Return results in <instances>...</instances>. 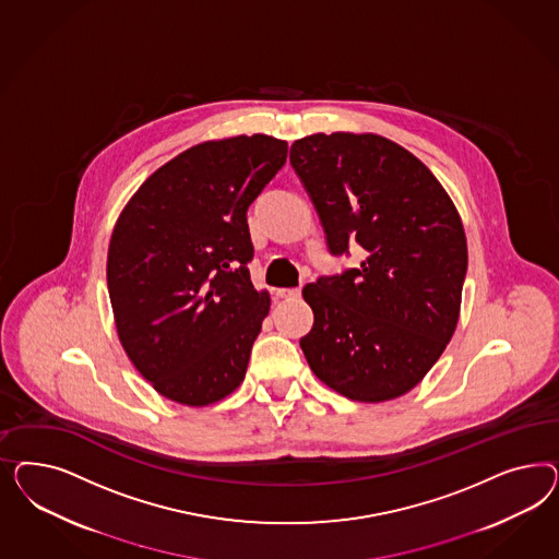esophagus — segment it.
<instances>
[{
  "label": "esophagus",
  "instance_id": "obj_1",
  "mask_svg": "<svg viewBox=\"0 0 559 559\" xmlns=\"http://www.w3.org/2000/svg\"><path fill=\"white\" fill-rule=\"evenodd\" d=\"M301 295V288H276V297L281 299H297Z\"/></svg>",
  "mask_w": 559,
  "mask_h": 559
}]
</instances>
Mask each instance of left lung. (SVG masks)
Wrapping results in <instances>:
<instances>
[{
    "label": "left lung",
    "instance_id": "8db88e82",
    "mask_svg": "<svg viewBox=\"0 0 559 559\" xmlns=\"http://www.w3.org/2000/svg\"><path fill=\"white\" fill-rule=\"evenodd\" d=\"M332 255L365 260L305 285L313 328L301 350L328 388L388 402L416 388L459 322L467 239L457 209L418 157L379 135L304 136L290 145Z\"/></svg>",
    "mask_w": 559,
    "mask_h": 559
}]
</instances>
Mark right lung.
<instances>
[{"instance_id":"1","label":"right lung","mask_w":559,"mask_h":559,"mask_svg":"<svg viewBox=\"0 0 559 559\" xmlns=\"http://www.w3.org/2000/svg\"><path fill=\"white\" fill-rule=\"evenodd\" d=\"M287 141L194 145L122 209L106 278L120 344L155 391L209 406L239 388L271 297L255 290L248 206L287 162Z\"/></svg>"}]
</instances>
